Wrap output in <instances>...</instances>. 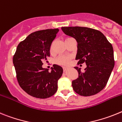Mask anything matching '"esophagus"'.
I'll use <instances>...</instances> for the list:
<instances>
[{"mask_svg":"<svg viewBox=\"0 0 122 122\" xmlns=\"http://www.w3.org/2000/svg\"><path fill=\"white\" fill-rule=\"evenodd\" d=\"M67 67H63V71H64V72L66 71H67Z\"/></svg>","mask_w":122,"mask_h":122,"instance_id":"34e87169","label":"esophagus"}]
</instances>
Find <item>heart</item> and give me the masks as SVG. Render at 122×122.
Returning a JSON list of instances; mask_svg holds the SVG:
<instances>
[{
  "mask_svg": "<svg viewBox=\"0 0 122 122\" xmlns=\"http://www.w3.org/2000/svg\"><path fill=\"white\" fill-rule=\"evenodd\" d=\"M69 39V38H68ZM66 39V40H67ZM53 43L51 44V48L50 50L51 51L53 50ZM69 61H70V58L69 57L67 56H60L59 58H58L56 60V62L57 64H61V65H68L69 64Z\"/></svg>",
  "mask_w": 122,
  "mask_h": 122,
  "instance_id": "1",
  "label": "heart"
}]
</instances>
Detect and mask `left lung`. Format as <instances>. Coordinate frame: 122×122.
<instances>
[{
	"instance_id": "obj_1",
	"label": "left lung",
	"mask_w": 122,
	"mask_h": 122,
	"mask_svg": "<svg viewBox=\"0 0 122 122\" xmlns=\"http://www.w3.org/2000/svg\"><path fill=\"white\" fill-rule=\"evenodd\" d=\"M67 36L76 39L78 64L86 63L84 72L74 68L79 77L72 81L74 90L79 95L90 96L96 95L105 87L114 67V50L111 43L99 30L85 27H62Z\"/></svg>"
}]
</instances>
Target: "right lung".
<instances>
[{
  "mask_svg": "<svg viewBox=\"0 0 122 122\" xmlns=\"http://www.w3.org/2000/svg\"><path fill=\"white\" fill-rule=\"evenodd\" d=\"M58 32V29H51L31 33L19 43L13 58L20 86L35 98H49L58 89L62 68L54 64L49 72L42 65L50 55L51 45Z\"/></svg>",
  "mask_w": 122,
  "mask_h": 122,
  "instance_id": "1",
  "label": "right lung"
}]
</instances>
